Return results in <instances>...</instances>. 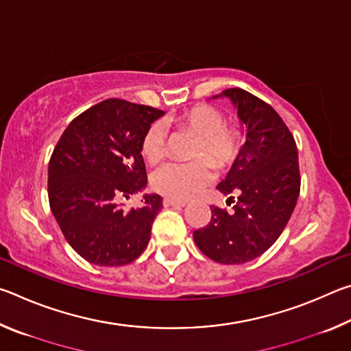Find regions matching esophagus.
Returning <instances> with one entry per match:
<instances>
[{"label":"esophagus","mask_w":351,"mask_h":351,"mask_svg":"<svg viewBox=\"0 0 351 351\" xmlns=\"http://www.w3.org/2000/svg\"><path fill=\"white\" fill-rule=\"evenodd\" d=\"M162 204H164L165 207H170V206H173V207H184V206H186V201H180V199H173V198L165 197V198L162 199Z\"/></svg>","instance_id":"obj_1"}]
</instances>
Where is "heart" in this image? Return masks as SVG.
Segmentation results:
<instances>
[{
    "label": "heart",
    "mask_w": 351,
    "mask_h": 351,
    "mask_svg": "<svg viewBox=\"0 0 351 351\" xmlns=\"http://www.w3.org/2000/svg\"><path fill=\"white\" fill-rule=\"evenodd\" d=\"M175 123L198 136L192 162H167L154 171L152 186L156 192L173 199H190L209 186L215 178L212 164L226 170L240 156L243 134L226 125L221 111L209 105H195L175 117ZM148 162L161 161L167 150V130L162 122H153L147 128L141 145Z\"/></svg>",
    "instance_id": "heart-1"
}]
</instances>
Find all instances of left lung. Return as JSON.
<instances>
[{
  "label": "left lung",
  "instance_id": "obj_1",
  "mask_svg": "<svg viewBox=\"0 0 351 351\" xmlns=\"http://www.w3.org/2000/svg\"><path fill=\"white\" fill-rule=\"evenodd\" d=\"M217 97L234 104L246 142L217 186L230 198L237 195L234 212L213 206L209 224L195 230L193 240L217 263L241 265L268 251L288 224L300 192L299 154L287 123L269 104L241 88Z\"/></svg>",
  "mask_w": 351,
  "mask_h": 351
}]
</instances>
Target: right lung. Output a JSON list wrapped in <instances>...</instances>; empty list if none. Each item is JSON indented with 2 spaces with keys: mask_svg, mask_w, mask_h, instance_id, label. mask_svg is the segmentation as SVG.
Returning a JSON list of instances; mask_svg holds the SVG:
<instances>
[{
  "mask_svg": "<svg viewBox=\"0 0 351 351\" xmlns=\"http://www.w3.org/2000/svg\"><path fill=\"white\" fill-rule=\"evenodd\" d=\"M162 114L147 105L106 99L77 116L52 152L51 210L71 247L93 265H128L148 245L162 198L144 195L142 206L130 210L119 203L147 186L141 145Z\"/></svg>",
  "mask_w": 351,
  "mask_h": 351,
  "instance_id": "add662e5",
  "label": "right lung"
}]
</instances>
